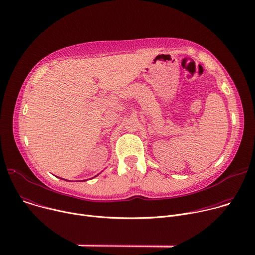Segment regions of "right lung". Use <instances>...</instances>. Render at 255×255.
<instances>
[{
  "instance_id": "obj_1",
  "label": "right lung",
  "mask_w": 255,
  "mask_h": 255,
  "mask_svg": "<svg viewBox=\"0 0 255 255\" xmlns=\"http://www.w3.org/2000/svg\"><path fill=\"white\" fill-rule=\"evenodd\" d=\"M96 176H97V175H96ZM94 177H95V176H94ZM62 179H63V178H62Z\"/></svg>"
}]
</instances>
